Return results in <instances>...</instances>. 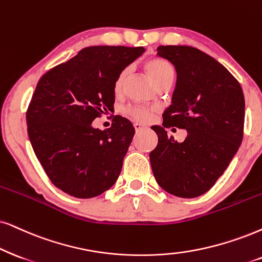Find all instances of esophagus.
<instances>
[{"instance_id":"34e87169","label":"esophagus","mask_w":262,"mask_h":262,"mask_svg":"<svg viewBox=\"0 0 262 262\" xmlns=\"http://www.w3.org/2000/svg\"><path fill=\"white\" fill-rule=\"evenodd\" d=\"M134 128H135V130L139 132V130H141V129H144L145 125L140 123V122H134Z\"/></svg>"}]
</instances>
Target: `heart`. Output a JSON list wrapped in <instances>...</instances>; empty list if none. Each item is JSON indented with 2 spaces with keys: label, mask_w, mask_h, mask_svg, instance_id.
Returning a JSON list of instances; mask_svg holds the SVG:
<instances>
[{
  "label": "heart",
  "mask_w": 262,
  "mask_h": 262,
  "mask_svg": "<svg viewBox=\"0 0 262 262\" xmlns=\"http://www.w3.org/2000/svg\"><path fill=\"white\" fill-rule=\"evenodd\" d=\"M146 70L147 74L150 76L152 82L154 83H157V82L162 81L164 78H174L175 70L173 65L170 64L169 61H167L165 59H152V60L146 62ZM128 74V70L125 69L121 72L120 75L116 78L115 84H114V91L116 94H120L122 91V87H123V82L125 76ZM127 112L132 117H134L135 120L139 121H146L148 117H150V110L145 107H139V106H132L127 108Z\"/></svg>",
  "instance_id": "b5f03b06"
}]
</instances>
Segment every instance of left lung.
<instances>
[{"instance_id": "1", "label": "left lung", "mask_w": 262, "mask_h": 262, "mask_svg": "<svg viewBox=\"0 0 262 262\" xmlns=\"http://www.w3.org/2000/svg\"><path fill=\"white\" fill-rule=\"evenodd\" d=\"M157 55L177 71L171 105L162 125H152L158 144L150 154L158 185L181 198L209 191L237 154L243 139L244 95L231 72L200 49L160 46ZM186 128L183 143L168 137L165 127Z\"/></svg>"}]
</instances>
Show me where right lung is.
Returning a JSON list of instances; mask_svg holds the SVG:
<instances>
[{"instance_id":"add662e5","label":"right lung","mask_w":262,"mask_h":262,"mask_svg":"<svg viewBox=\"0 0 262 262\" xmlns=\"http://www.w3.org/2000/svg\"><path fill=\"white\" fill-rule=\"evenodd\" d=\"M144 52L85 47L38 81L26 112L29 139L46 174L65 193L97 197L120 177L133 124L115 116L111 128L100 130L92 122L114 110L116 78Z\"/></svg>"}]
</instances>
